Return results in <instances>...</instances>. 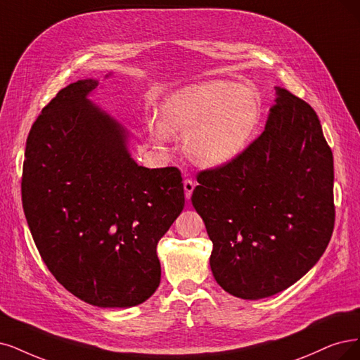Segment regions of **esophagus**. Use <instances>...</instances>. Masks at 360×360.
<instances>
[{"mask_svg":"<svg viewBox=\"0 0 360 360\" xmlns=\"http://www.w3.org/2000/svg\"><path fill=\"white\" fill-rule=\"evenodd\" d=\"M194 187H195V182L193 179H185L184 181V191H185V198H187V200H190V198H191Z\"/></svg>","mask_w":360,"mask_h":360,"instance_id":"34e87169","label":"esophagus"}]
</instances>
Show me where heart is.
I'll return each mask as SVG.
<instances>
[{
  "instance_id": "b5f03b06",
  "label": "heart",
  "mask_w": 360,
  "mask_h": 360,
  "mask_svg": "<svg viewBox=\"0 0 360 360\" xmlns=\"http://www.w3.org/2000/svg\"><path fill=\"white\" fill-rule=\"evenodd\" d=\"M261 118V105L248 86L214 79L181 89L163 103L162 127L153 135H184L185 150L195 163L225 166L240 155Z\"/></svg>"
}]
</instances>
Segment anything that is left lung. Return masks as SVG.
<instances>
[{
	"label": "left lung",
	"instance_id": "1",
	"mask_svg": "<svg viewBox=\"0 0 360 360\" xmlns=\"http://www.w3.org/2000/svg\"><path fill=\"white\" fill-rule=\"evenodd\" d=\"M264 131L234 162L202 170L191 202L214 243L218 285L261 300L321 259L335 222L334 158L311 106L282 87Z\"/></svg>",
	"mask_w": 360,
	"mask_h": 360
}]
</instances>
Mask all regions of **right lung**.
Masks as SVG:
<instances>
[{"label":"right lung","instance_id":"1","mask_svg":"<svg viewBox=\"0 0 360 360\" xmlns=\"http://www.w3.org/2000/svg\"><path fill=\"white\" fill-rule=\"evenodd\" d=\"M98 79L62 89L26 139L22 203L50 273L87 304L127 309L160 285L157 243L185 205L176 167L138 166L129 131L87 98Z\"/></svg>","mask_w":360,"mask_h":360}]
</instances>
